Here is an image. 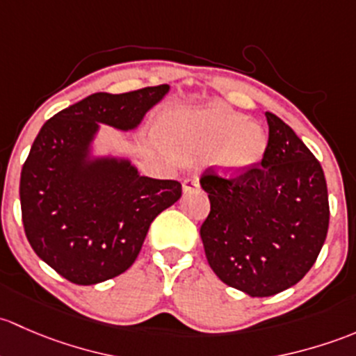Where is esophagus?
Listing matches in <instances>:
<instances>
[{
    "mask_svg": "<svg viewBox=\"0 0 356 356\" xmlns=\"http://www.w3.org/2000/svg\"><path fill=\"white\" fill-rule=\"evenodd\" d=\"M200 186L199 178L197 177H188L183 179V192H192V190H197Z\"/></svg>",
    "mask_w": 356,
    "mask_h": 356,
    "instance_id": "1",
    "label": "esophagus"
}]
</instances>
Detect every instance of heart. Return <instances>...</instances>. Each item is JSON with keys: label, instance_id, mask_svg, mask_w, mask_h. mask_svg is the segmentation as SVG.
<instances>
[{"label": "heart", "instance_id": "heart-1", "mask_svg": "<svg viewBox=\"0 0 356 356\" xmlns=\"http://www.w3.org/2000/svg\"><path fill=\"white\" fill-rule=\"evenodd\" d=\"M159 131L163 140L181 156L212 152L216 168L225 175L250 170L267 147L262 128L225 106L175 111L164 116Z\"/></svg>", "mask_w": 356, "mask_h": 356}]
</instances>
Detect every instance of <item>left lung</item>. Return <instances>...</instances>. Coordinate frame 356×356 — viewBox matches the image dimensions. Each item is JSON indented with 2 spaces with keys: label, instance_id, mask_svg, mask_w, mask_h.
<instances>
[{
  "label": "left lung",
  "instance_id": "left-lung-1",
  "mask_svg": "<svg viewBox=\"0 0 356 356\" xmlns=\"http://www.w3.org/2000/svg\"><path fill=\"white\" fill-rule=\"evenodd\" d=\"M260 163L233 177L207 168L200 185L211 212L200 226L216 276L250 296H270L298 283L318 257L329 228L327 183L321 163L295 131L266 113Z\"/></svg>",
  "mask_w": 356,
  "mask_h": 356
}]
</instances>
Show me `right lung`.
I'll use <instances>...</instances> for the list:
<instances>
[{"instance_id": "add662e5", "label": "right lung", "mask_w": 356, "mask_h": 356, "mask_svg": "<svg viewBox=\"0 0 356 356\" xmlns=\"http://www.w3.org/2000/svg\"><path fill=\"white\" fill-rule=\"evenodd\" d=\"M170 86L97 92L42 124L20 175L22 221L35 254L70 283L124 273L157 214L181 197L177 179L140 177L128 161H87L97 123L135 128Z\"/></svg>"}]
</instances>
